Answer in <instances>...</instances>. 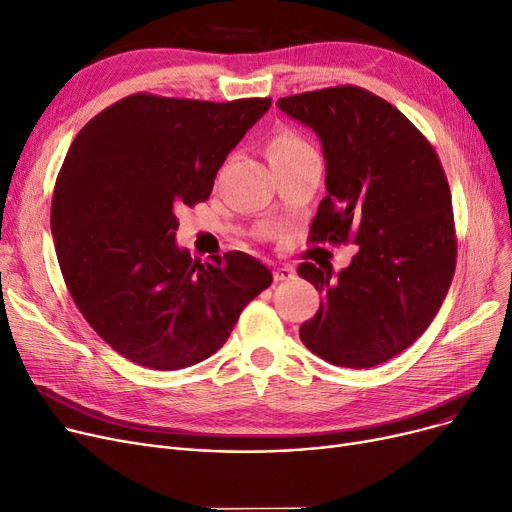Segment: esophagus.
Listing matches in <instances>:
<instances>
[{
    "instance_id": "obj_1",
    "label": "esophagus",
    "mask_w": 512,
    "mask_h": 512,
    "mask_svg": "<svg viewBox=\"0 0 512 512\" xmlns=\"http://www.w3.org/2000/svg\"><path fill=\"white\" fill-rule=\"evenodd\" d=\"M273 277L275 281H288V279H294V271L290 267H279L273 271Z\"/></svg>"
}]
</instances>
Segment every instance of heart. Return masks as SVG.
Instances as JSON below:
<instances>
[{
    "mask_svg": "<svg viewBox=\"0 0 512 512\" xmlns=\"http://www.w3.org/2000/svg\"><path fill=\"white\" fill-rule=\"evenodd\" d=\"M304 153H313V147L300 134H296L292 130H279L277 134H273V138L269 140V147H267V155H269L271 163L292 159V157H298Z\"/></svg>",
    "mask_w": 512,
    "mask_h": 512,
    "instance_id": "heart-1",
    "label": "heart"
}]
</instances>
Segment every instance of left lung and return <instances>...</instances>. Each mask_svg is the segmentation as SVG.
<instances>
[{
  "mask_svg": "<svg viewBox=\"0 0 512 512\" xmlns=\"http://www.w3.org/2000/svg\"><path fill=\"white\" fill-rule=\"evenodd\" d=\"M277 107L321 140L325 191L309 241L359 245L334 275L302 262L323 294L300 325L306 349L338 367H374L412 346L456 269L452 195L441 161L391 102L357 86L279 98Z\"/></svg>",
  "mask_w": 512,
  "mask_h": 512,
  "instance_id": "8db88e82",
  "label": "left lung"
}]
</instances>
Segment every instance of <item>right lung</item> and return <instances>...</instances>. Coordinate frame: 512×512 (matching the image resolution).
Returning <instances> with one entry per match:
<instances>
[{
	"label": "right lung",
	"mask_w": 512,
	"mask_h": 512,
	"mask_svg": "<svg viewBox=\"0 0 512 512\" xmlns=\"http://www.w3.org/2000/svg\"><path fill=\"white\" fill-rule=\"evenodd\" d=\"M271 98L132 94L81 128L56 178L52 237L79 313L113 351L182 370L227 342L273 275L245 252L191 258L176 212L208 199L227 155Z\"/></svg>",
	"instance_id": "1"
}]
</instances>
